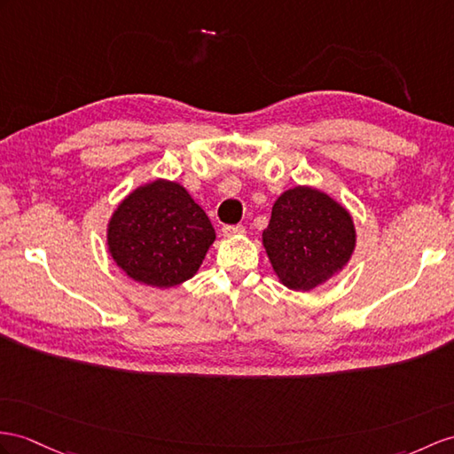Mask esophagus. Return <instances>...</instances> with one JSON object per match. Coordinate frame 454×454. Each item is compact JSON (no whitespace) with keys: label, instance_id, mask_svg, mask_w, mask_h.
Here are the masks:
<instances>
[{"label":"esophagus","instance_id":"34e87169","mask_svg":"<svg viewBox=\"0 0 454 454\" xmlns=\"http://www.w3.org/2000/svg\"><path fill=\"white\" fill-rule=\"evenodd\" d=\"M221 231H223L225 237H237V235L245 233V227H242V225H223V229H221Z\"/></svg>","mask_w":454,"mask_h":454}]
</instances>
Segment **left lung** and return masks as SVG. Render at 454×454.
<instances>
[{"instance_id":"1","label":"left lung","mask_w":454,"mask_h":454,"mask_svg":"<svg viewBox=\"0 0 454 454\" xmlns=\"http://www.w3.org/2000/svg\"><path fill=\"white\" fill-rule=\"evenodd\" d=\"M263 247L281 283L310 291L345 268L356 233L350 214L310 186L283 192L273 204Z\"/></svg>"}]
</instances>
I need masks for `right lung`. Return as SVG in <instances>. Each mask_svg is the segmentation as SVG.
<instances>
[{"instance_id": "obj_1", "label": "right lung", "mask_w": 454, "mask_h": 454, "mask_svg": "<svg viewBox=\"0 0 454 454\" xmlns=\"http://www.w3.org/2000/svg\"><path fill=\"white\" fill-rule=\"evenodd\" d=\"M215 231L181 184L153 181L130 192L109 221L107 245L129 278L175 286L200 268Z\"/></svg>"}]
</instances>
